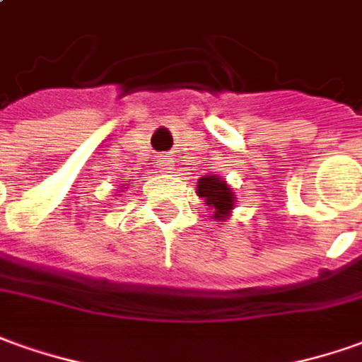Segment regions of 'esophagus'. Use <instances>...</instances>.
<instances>
[{
  "label": "esophagus",
  "instance_id": "1",
  "mask_svg": "<svg viewBox=\"0 0 362 362\" xmlns=\"http://www.w3.org/2000/svg\"><path fill=\"white\" fill-rule=\"evenodd\" d=\"M156 165L163 171L171 169V157L165 156V153H159V156H156Z\"/></svg>",
  "mask_w": 362,
  "mask_h": 362
}]
</instances>
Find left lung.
I'll list each match as a JSON object with an SVG mask.
<instances>
[{"instance_id":"left-lung-1","label":"left lung","mask_w":362,"mask_h":362,"mask_svg":"<svg viewBox=\"0 0 362 362\" xmlns=\"http://www.w3.org/2000/svg\"><path fill=\"white\" fill-rule=\"evenodd\" d=\"M197 193L199 197H205V203L214 211V218H226L234 206V197L230 187L226 185L224 181H221L218 177L206 175L203 179H199L197 185Z\"/></svg>"}]
</instances>
